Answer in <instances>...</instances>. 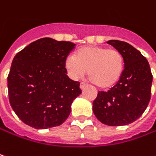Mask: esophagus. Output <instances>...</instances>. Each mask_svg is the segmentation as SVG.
I'll use <instances>...</instances> for the list:
<instances>
[{"mask_svg": "<svg viewBox=\"0 0 156 156\" xmlns=\"http://www.w3.org/2000/svg\"><path fill=\"white\" fill-rule=\"evenodd\" d=\"M87 86H88V84L84 83H82L80 84V88H81L82 90H83L84 88H86Z\"/></svg>", "mask_w": 156, "mask_h": 156, "instance_id": "1", "label": "esophagus"}]
</instances>
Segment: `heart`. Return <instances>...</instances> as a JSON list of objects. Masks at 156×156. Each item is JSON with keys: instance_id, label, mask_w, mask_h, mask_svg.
I'll list each match as a JSON object with an SVG mask.
<instances>
[{"instance_id": "b5f03b06", "label": "heart", "mask_w": 156, "mask_h": 156, "mask_svg": "<svg viewBox=\"0 0 156 156\" xmlns=\"http://www.w3.org/2000/svg\"><path fill=\"white\" fill-rule=\"evenodd\" d=\"M66 68L73 78L83 76L88 70L90 80L99 89H110L120 80L124 59L117 50L102 46H84L75 56L66 58Z\"/></svg>"}]
</instances>
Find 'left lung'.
Here are the masks:
<instances>
[{
	"label": "left lung",
	"instance_id": "left-lung-1",
	"mask_svg": "<svg viewBox=\"0 0 156 156\" xmlns=\"http://www.w3.org/2000/svg\"><path fill=\"white\" fill-rule=\"evenodd\" d=\"M124 59L120 80L107 91H98L93 101V113L99 122L109 126L127 125L142 115L151 98L153 75L147 58L125 41H107Z\"/></svg>",
	"mask_w": 156,
	"mask_h": 156
}]
</instances>
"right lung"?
<instances>
[{
  "label": "right lung",
  "instance_id": "1",
  "mask_svg": "<svg viewBox=\"0 0 156 156\" xmlns=\"http://www.w3.org/2000/svg\"><path fill=\"white\" fill-rule=\"evenodd\" d=\"M70 41L41 38L17 53L8 75L9 98L18 118L31 127L61 125L71 113L73 101L82 93L71 80L66 58L74 49Z\"/></svg>",
  "mask_w": 156,
  "mask_h": 156
}]
</instances>
